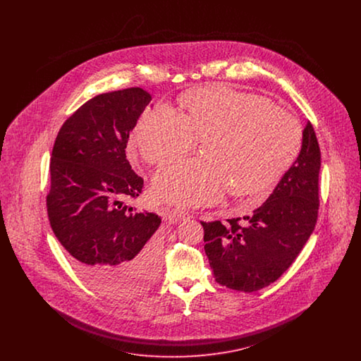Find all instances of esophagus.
<instances>
[{
    "mask_svg": "<svg viewBox=\"0 0 361 361\" xmlns=\"http://www.w3.org/2000/svg\"><path fill=\"white\" fill-rule=\"evenodd\" d=\"M172 215L176 219H178V221H185V219L192 218L190 212L185 211V209H173Z\"/></svg>",
    "mask_w": 361,
    "mask_h": 361,
    "instance_id": "34e87169",
    "label": "esophagus"
}]
</instances>
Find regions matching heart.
<instances>
[{
  "instance_id": "1",
  "label": "heart",
  "mask_w": 361,
  "mask_h": 361,
  "mask_svg": "<svg viewBox=\"0 0 361 361\" xmlns=\"http://www.w3.org/2000/svg\"><path fill=\"white\" fill-rule=\"evenodd\" d=\"M187 114L158 103L143 112L131 143L152 165L188 154L207 142L204 159L178 161L155 174L153 193L177 206H209L268 192L302 150L298 119L264 96L231 86L204 87L184 100Z\"/></svg>"
}]
</instances>
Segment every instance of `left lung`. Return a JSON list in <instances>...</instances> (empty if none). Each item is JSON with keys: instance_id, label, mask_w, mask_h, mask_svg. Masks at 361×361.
Masks as SVG:
<instances>
[{"instance_id": "obj_1", "label": "left lung", "mask_w": 361, "mask_h": 361, "mask_svg": "<svg viewBox=\"0 0 361 361\" xmlns=\"http://www.w3.org/2000/svg\"><path fill=\"white\" fill-rule=\"evenodd\" d=\"M319 169L321 150L309 121L300 153L262 206L227 224L200 222L216 283L237 291H258L291 267L317 224Z\"/></svg>"}]
</instances>
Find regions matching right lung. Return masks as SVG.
<instances>
[{"label":"right lung","instance_id":"1","mask_svg":"<svg viewBox=\"0 0 361 361\" xmlns=\"http://www.w3.org/2000/svg\"><path fill=\"white\" fill-rule=\"evenodd\" d=\"M150 102L142 87L99 94L63 123L52 149V231L86 283L114 298L147 290L159 268L161 218L124 204L143 188L126 147Z\"/></svg>","mask_w":361,"mask_h":361}]
</instances>
